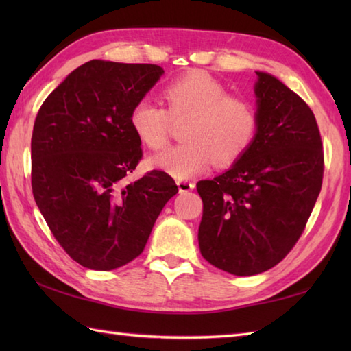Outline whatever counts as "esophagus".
I'll list each match as a JSON object with an SVG mask.
<instances>
[{
  "label": "esophagus",
  "mask_w": 351,
  "mask_h": 351,
  "mask_svg": "<svg viewBox=\"0 0 351 351\" xmlns=\"http://www.w3.org/2000/svg\"><path fill=\"white\" fill-rule=\"evenodd\" d=\"M178 189H180V193H187L195 189V182L187 181V180H180L178 181Z\"/></svg>",
  "instance_id": "1"
}]
</instances>
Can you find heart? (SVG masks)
<instances>
[{
  "label": "heart",
  "instance_id": "heart-1",
  "mask_svg": "<svg viewBox=\"0 0 351 351\" xmlns=\"http://www.w3.org/2000/svg\"><path fill=\"white\" fill-rule=\"evenodd\" d=\"M167 108L149 98L140 99L130 114L131 128L149 149L169 143L173 122H185L184 143L149 158L155 169L178 180L191 178L211 164L237 162L252 147L259 130V113L252 99L229 95L228 87L202 71L176 78L162 90Z\"/></svg>",
  "mask_w": 351,
  "mask_h": 351
}]
</instances>
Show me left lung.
<instances>
[{"label": "left lung", "mask_w": 351, "mask_h": 351, "mask_svg": "<svg viewBox=\"0 0 351 351\" xmlns=\"http://www.w3.org/2000/svg\"><path fill=\"white\" fill-rule=\"evenodd\" d=\"M259 130L252 147L214 180L199 181L202 256L235 276L270 270L303 234L324 173L322 136L309 106L256 72Z\"/></svg>", "instance_id": "8db88e82"}]
</instances>
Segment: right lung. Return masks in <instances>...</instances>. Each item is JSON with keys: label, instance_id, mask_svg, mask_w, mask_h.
I'll use <instances>...</instances> for the list:
<instances>
[{"label": "right lung", "instance_id": "add662e5", "mask_svg": "<svg viewBox=\"0 0 351 351\" xmlns=\"http://www.w3.org/2000/svg\"><path fill=\"white\" fill-rule=\"evenodd\" d=\"M164 71L92 60L43 101L32 136V189L49 230L83 267L108 271L136 259L173 178L152 170L126 182L143 151L130 114Z\"/></svg>", "mask_w": 351, "mask_h": 351}]
</instances>
